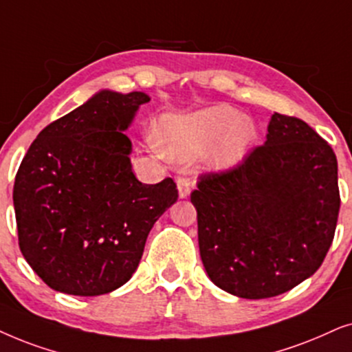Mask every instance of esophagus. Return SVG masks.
Wrapping results in <instances>:
<instances>
[{"label": "esophagus", "instance_id": "esophagus-1", "mask_svg": "<svg viewBox=\"0 0 352 352\" xmlns=\"http://www.w3.org/2000/svg\"><path fill=\"white\" fill-rule=\"evenodd\" d=\"M177 186H179L180 198H186L191 191V182L188 175H179L177 177Z\"/></svg>", "mask_w": 352, "mask_h": 352}]
</instances>
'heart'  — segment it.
Instances as JSON below:
<instances>
[{"label": "heart", "mask_w": 352, "mask_h": 352, "mask_svg": "<svg viewBox=\"0 0 352 352\" xmlns=\"http://www.w3.org/2000/svg\"><path fill=\"white\" fill-rule=\"evenodd\" d=\"M254 124L230 106L219 104L182 117H167L159 132L166 156L185 161L208 149L214 167H232L241 161L256 140Z\"/></svg>", "instance_id": "obj_1"}]
</instances>
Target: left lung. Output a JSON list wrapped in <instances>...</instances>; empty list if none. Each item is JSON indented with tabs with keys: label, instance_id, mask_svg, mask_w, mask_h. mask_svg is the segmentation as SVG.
Masks as SVG:
<instances>
[{
	"label": "left lung",
	"instance_id": "left-lung-1",
	"mask_svg": "<svg viewBox=\"0 0 352 352\" xmlns=\"http://www.w3.org/2000/svg\"><path fill=\"white\" fill-rule=\"evenodd\" d=\"M267 132L235 166L201 173L191 191L204 269L245 299L278 296L311 277L341 203L336 156L316 130L275 112Z\"/></svg>",
	"mask_w": 352,
	"mask_h": 352
}]
</instances>
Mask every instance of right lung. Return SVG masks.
<instances>
[{
  "label": "right lung",
  "mask_w": 352,
  "mask_h": 352,
  "mask_svg": "<svg viewBox=\"0 0 352 352\" xmlns=\"http://www.w3.org/2000/svg\"><path fill=\"white\" fill-rule=\"evenodd\" d=\"M149 98L101 91L41 130L14 182L21 252L50 288L75 296L132 278L148 233L179 199L170 177L142 184L124 135Z\"/></svg>",
  "instance_id": "right-lung-1"
}]
</instances>
